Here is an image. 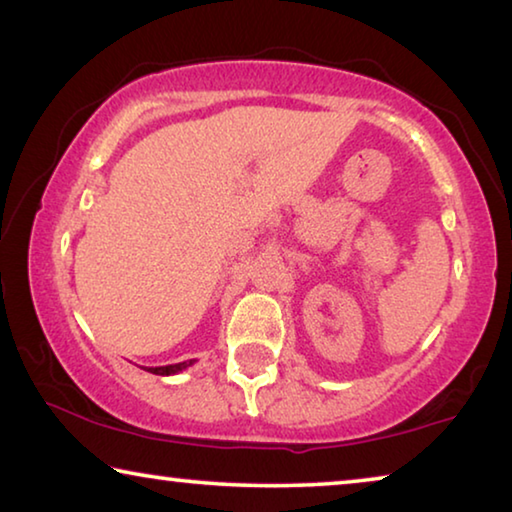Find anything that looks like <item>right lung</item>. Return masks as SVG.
Wrapping results in <instances>:
<instances>
[{
  "mask_svg": "<svg viewBox=\"0 0 512 512\" xmlns=\"http://www.w3.org/2000/svg\"><path fill=\"white\" fill-rule=\"evenodd\" d=\"M196 359H189V361H180V363H171V366H155V368H144L153 372V375H162V377H169V375H178V372L187 370L189 366H194Z\"/></svg>",
  "mask_w": 512,
  "mask_h": 512,
  "instance_id": "add662e5",
  "label": "right lung"
}]
</instances>
